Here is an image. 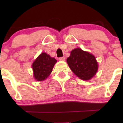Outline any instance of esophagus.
<instances>
[{
  "label": "esophagus",
  "instance_id": "34e87169",
  "mask_svg": "<svg viewBox=\"0 0 123 123\" xmlns=\"http://www.w3.org/2000/svg\"><path fill=\"white\" fill-rule=\"evenodd\" d=\"M59 61H65V57H61L59 58Z\"/></svg>",
  "mask_w": 123,
  "mask_h": 123
}]
</instances>
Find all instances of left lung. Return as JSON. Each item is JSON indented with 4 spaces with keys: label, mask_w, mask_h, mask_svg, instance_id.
I'll list each match as a JSON object with an SVG mask.
<instances>
[{
    "label": "left lung",
    "mask_w": 123,
    "mask_h": 123,
    "mask_svg": "<svg viewBox=\"0 0 123 123\" xmlns=\"http://www.w3.org/2000/svg\"><path fill=\"white\" fill-rule=\"evenodd\" d=\"M67 62L71 70L83 80H90L98 69L95 56L80 48L71 50Z\"/></svg>",
    "instance_id": "8db88e82"
}]
</instances>
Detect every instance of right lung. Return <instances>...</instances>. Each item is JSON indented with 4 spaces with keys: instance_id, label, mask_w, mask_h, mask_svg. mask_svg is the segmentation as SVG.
<instances>
[{
    "instance_id": "1",
    "label": "right lung",
    "mask_w": 123,
    "mask_h": 123,
    "mask_svg": "<svg viewBox=\"0 0 123 123\" xmlns=\"http://www.w3.org/2000/svg\"><path fill=\"white\" fill-rule=\"evenodd\" d=\"M56 62L46 53H42L32 64L34 79L38 81L45 80L52 73Z\"/></svg>"
}]
</instances>
